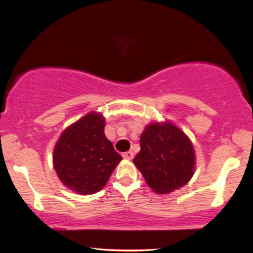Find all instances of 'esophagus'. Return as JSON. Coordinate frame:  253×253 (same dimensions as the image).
<instances>
[{
	"instance_id": "obj_1",
	"label": "esophagus",
	"mask_w": 253,
	"mask_h": 253,
	"mask_svg": "<svg viewBox=\"0 0 253 253\" xmlns=\"http://www.w3.org/2000/svg\"><path fill=\"white\" fill-rule=\"evenodd\" d=\"M123 157L125 158V160H132V157H134V153H132L131 151H129V152H126V153H124L123 154Z\"/></svg>"
}]
</instances>
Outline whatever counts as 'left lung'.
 I'll use <instances>...</instances> for the list:
<instances>
[{"mask_svg":"<svg viewBox=\"0 0 253 253\" xmlns=\"http://www.w3.org/2000/svg\"><path fill=\"white\" fill-rule=\"evenodd\" d=\"M139 144L134 164L155 193L169 194L193 176V144L172 122L149 124L140 135Z\"/></svg>","mask_w":253,"mask_h":253,"instance_id":"left-lung-1","label":"left lung"}]
</instances>
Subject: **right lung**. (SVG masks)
<instances>
[{
    "label": "right lung",
    "mask_w": 253,
    "mask_h": 253,
    "mask_svg": "<svg viewBox=\"0 0 253 253\" xmlns=\"http://www.w3.org/2000/svg\"><path fill=\"white\" fill-rule=\"evenodd\" d=\"M105 118L91 111L71 124L53 148V168L63 185L77 194L104 187L123 158L105 135Z\"/></svg>",
    "instance_id": "right-lung-1"
}]
</instances>
